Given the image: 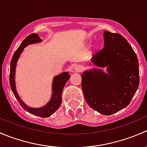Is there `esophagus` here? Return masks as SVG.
Instances as JSON below:
<instances>
[{
  "label": "esophagus",
  "mask_w": 147,
  "mask_h": 147,
  "mask_svg": "<svg viewBox=\"0 0 147 147\" xmlns=\"http://www.w3.org/2000/svg\"><path fill=\"white\" fill-rule=\"evenodd\" d=\"M74 69H75V71H76V72H80L83 70V67L81 66V65H75V67H74Z\"/></svg>",
  "instance_id": "34e87169"
}]
</instances>
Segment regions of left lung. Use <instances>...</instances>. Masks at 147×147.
<instances>
[{
	"mask_svg": "<svg viewBox=\"0 0 147 147\" xmlns=\"http://www.w3.org/2000/svg\"><path fill=\"white\" fill-rule=\"evenodd\" d=\"M105 44L92 56L97 66L107 67V74L97 69L84 72L82 88L90 107L111 115L126 107L139 84V61L127 40L119 33L104 32Z\"/></svg>",
	"mask_w": 147,
	"mask_h": 147,
	"instance_id": "8db88e82",
	"label": "left lung"
}]
</instances>
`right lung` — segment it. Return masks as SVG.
Returning <instances> with one entry per match:
<instances>
[{
	"instance_id": "add662e5",
	"label": "right lung",
	"mask_w": 147,
	"mask_h": 147,
	"mask_svg": "<svg viewBox=\"0 0 147 147\" xmlns=\"http://www.w3.org/2000/svg\"><path fill=\"white\" fill-rule=\"evenodd\" d=\"M40 38L38 37V34L32 33L30 35L26 37L23 42H21L18 48L16 50L13 57L10 62V85L11 88L12 92L15 95L16 98L17 99L18 102H19L20 106L23 108L26 111L32 114V115H36V116L40 117L45 118L48 117L50 115H53L59 107L62 102V92L64 88L65 83L67 82L68 80L69 79V75L68 72H63L61 75H57L55 78L53 80V95H52V99L50 102L47 103V105L41 108H31L28 107L27 105H25L23 102L20 100V97L18 94L16 90V84H15V71H16V63L18 59L19 56L23 52V48L29 44L35 43V42H40Z\"/></svg>"
}]
</instances>
